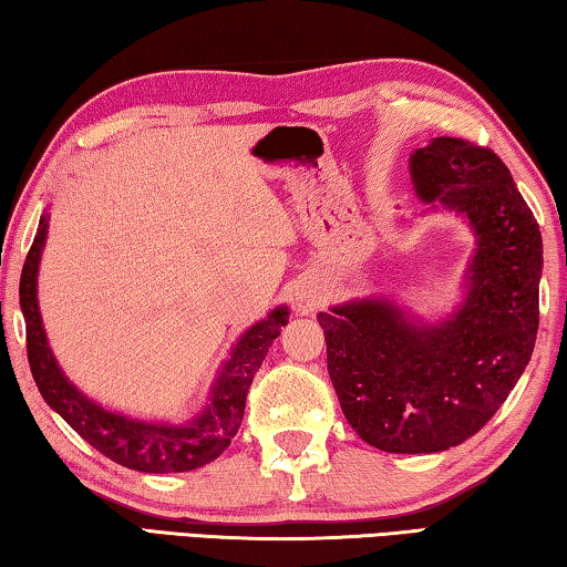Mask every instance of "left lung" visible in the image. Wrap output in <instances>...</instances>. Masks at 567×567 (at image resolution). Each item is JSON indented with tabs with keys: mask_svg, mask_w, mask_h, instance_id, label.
Here are the masks:
<instances>
[{
	"mask_svg": "<svg viewBox=\"0 0 567 567\" xmlns=\"http://www.w3.org/2000/svg\"><path fill=\"white\" fill-rule=\"evenodd\" d=\"M425 203L463 213L477 235L467 300L440 324H415L388 300L318 322L340 408L385 453H440L473 437L520 380L535 348L543 237L511 169L491 147L435 137L410 159Z\"/></svg>",
	"mask_w": 567,
	"mask_h": 567,
	"instance_id": "left-lung-1",
	"label": "left lung"
}]
</instances>
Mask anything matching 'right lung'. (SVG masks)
<instances>
[{
  "label": "right lung",
  "instance_id": "right-lung-1",
  "mask_svg": "<svg viewBox=\"0 0 567 567\" xmlns=\"http://www.w3.org/2000/svg\"><path fill=\"white\" fill-rule=\"evenodd\" d=\"M47 237V217L40 219V229L27 255L19 280V305L27 322V358H30L32 378L40 388L47 405L60 412L66 425L80 433L104 457L114 460L140 473H185L203 467L225 453L237 435L245 415L247 390L260 370L270 344L280 338V328L287 324L285 307H277L267 320L249 328L235 350L229 352L223 372L215 382L209 405L187 425H155L107 412L94 405L64 378L60 364L47 344V334L37 305V267Z\"/></svg>",
  "mask_w": 567,
  "mask_h": 567
}]
</instances>
